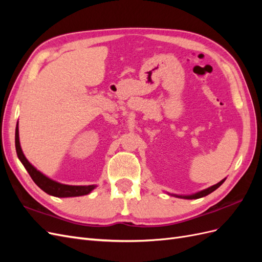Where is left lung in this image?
Returning <instances> with one entry per match:
<instances>
[{
  "label": "left lung",
  "instance_id": "1",
  "mask_svg": "<svg viewBox=\"0 0 262 262\" xmlns=\"http://www.w3.org/2000/svg\"><path fill=\"white\" fill-rule=\"evenodd\" d=\"M225 181V179H223V180H221L220 182H217L216 185H214V186H212V187H210V188H208V189H205V190H202V191H200V192H198V193H194V194H191V195H177L178 198H184V199H199V198H202V196H205V195H208V194H210L211 192H213L214 190H216L222 184H223V182Z\"/></svg>",
  "mask_w": 262,
  "mask_h": 262
}]
</instances>
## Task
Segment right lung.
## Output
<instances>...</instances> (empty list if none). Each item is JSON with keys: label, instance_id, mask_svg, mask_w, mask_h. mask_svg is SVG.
Returning <instances> with one entry per match:
<instances>
[{"label": "right lung", "instance_id": "1", "mask_svg": "<svg viewBox=\"0 0 262 262\" xmlns=\"http://www.w3.org/2000/svg\"><path fill=\"white\" fill-rule=\"evenodd\" d=\"M15 146H16V152L19 161L23 163L24 167H25L30 175L31 179L35 181V184L42 189L45 192L48 194L59 196V198H67V196H80L89 194L92 190L95 188L94 185L92 186H69V185H62L59 182L54 181L48 177H46L43 173L37 170L33 165H31L27 158L24 155L23 150L19 144V137H18V122L16 126V131H15Z\"/></svg>", "mask_w": 262, "mask_h": 262}]
</instances>
